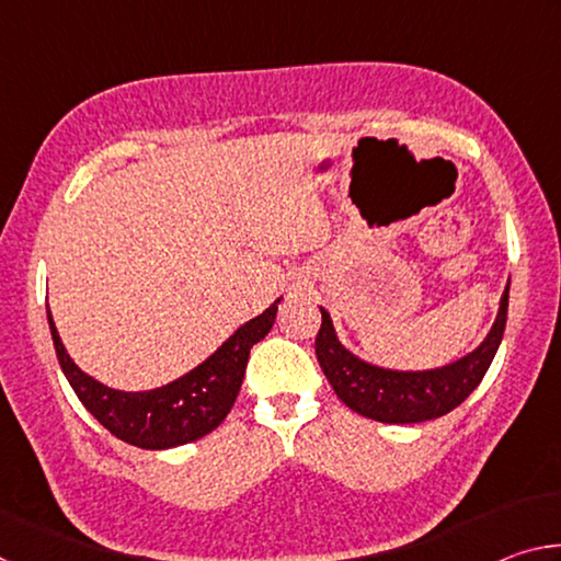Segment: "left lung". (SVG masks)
<instances>
[{
  "label": "left lung",
  "instance_id": "8db88e82",
  "mask_svg": "<svg viewBox=\"0 0 561 561\" xmlns=\"http://www.w3.org/2000/svg\"><path fill=\"white\" fill-rule=\"evenodd\" d=\"M510 282L500 299L495 324L468 356L431 371H393L366 364L341 346L327 309H321L317 358L331 388L351 411L381 423H423L450 413L485 378L507 324Z\"/></svg>",
  "mask_w": 561,
  "mask_h": 561
}]
</instances>
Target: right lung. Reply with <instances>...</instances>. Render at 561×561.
Here are the masks:
<instances>
[{"label": "right lung", "instance_id": "1", "mask_svg": "<svg viewBox=\"0 0 561 561\" xmlns=\"http://www.w3.org/2000/svg\"><path fill=\"white\" fill-rule=\"evenodd\" d=\"M277 304L279 299L260 317L242 324L190 374L153 391L136 393L116 391L83 374L66 354L51 311H46V317H49L56 358L83 408L118 440L146 450H165L203 438L225 421L240 393L250 348L270 334L277 319Z\"/></svg>", "mask_w": 561, "mask_h": 561}]
</instances>
